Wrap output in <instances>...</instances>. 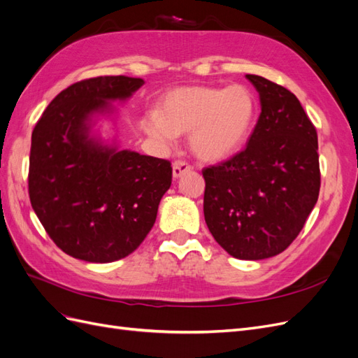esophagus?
Returning a JSON list of instances; mask_svg holds the SVG:
<instances>
[{
	"instance_id": "obj_1",
	"label": "esophagus",
	"mask_w": 358,
	"mask_h": 358,
	"mask_svg": "<svg viewBox=\"0 0 358 358\" xmlns=\"http://www.w3.org/2000/svg\"><path fill=\"white\" fill-rule=\"evenodd\" d=\"M191 170H192V167L185 161L178 159V161L173 162V178H175V179L180 178L182 175H185V173H188Z\"/></svg>"
}]
</instances>
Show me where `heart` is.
<instances>
[{
	"instance_id": "b5f03b06",
	"label": "heart",
	"mask_w": 358,
	"mask_h": 358,
	"mask_svg": "<svg viewBox=\"0 0 358 358\" xmlns=\"http://www.w3.org/2000/svg\"><path fill=\"white\" fill-rule=\"evenodd\" d=\"M257 99L246 85L188 86L162 96L158 115L148 117V129L159 142L176 134L189 136L200 158L218 161L236 154L251 136L257 119Z\"/></svg>"
}]
</instances>
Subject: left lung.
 I'll list each match as a JSON object with an SVG mask.
<instances>
[{"instance_id": "obj_1", "label": "left lung", "mask_w": 358, "mask_h": 358, "mask_svg": "<svg viewBox=\"0 0 358 358\" xmlns=\"http://www.w3.org/2000/svg\"><path fill=\"white\" fill-rule=\"evenodd\" d=\"M246 79L262 113L242 152L203 169V210L231 257L264 259L292 243L318 200V136L294 94L262 76Z\"/></svg>"}]
</instances>
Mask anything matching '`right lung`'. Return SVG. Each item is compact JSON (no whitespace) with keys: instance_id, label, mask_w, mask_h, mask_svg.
I'll list each match as a JSON object with an SVG mask.
<instances>
[{"instance_id":"add662e5","label":"right lung","mask_w":358,"mask_h":358,"mask_svg":"<svg viewBox=\"0 0 358 358\" xmlns=\"http://www.w3.org/2000/svg\"><path fill=\"white\" fill-rule=\"evenodd\" d=\"M143 83L127 76L73 83L32 131L31 206L55 245L83 262L112 263L136 251L171 185L170 161L91 136L92 117L113 113L110 101L128 100Z\"/></svg>"}]
</instances>
